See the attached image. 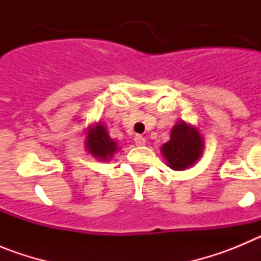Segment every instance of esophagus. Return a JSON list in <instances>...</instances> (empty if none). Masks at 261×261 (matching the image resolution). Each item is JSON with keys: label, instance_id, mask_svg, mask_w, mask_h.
Wrapping results in <instances>:
<instances>
[{"label": "esophagus", "instance_id": "obj_1", "mask_svg": "<svg viewBox=\"0 0 261 261\" xmlns=\"http://www.w3.org/2000/svg\"><path fill=\"white\" fill-rule=\"evenodd\" d=\"M135 142H136V145H137V146H144V145L146 144V138H145L144 136H141V135H137L135 137Z\"/></svg>", "mask_w": 261, "mask_h": 261}]
</instances>
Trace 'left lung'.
Segmentation results:
<instances>
[{
  "instance_id": "1",
  "label": "left lung",
  "mask_w": 261,
  "mask_h": 261,
  "mask_svg": "<svg viewBox=\"0 0 261 261\" xmlns=\"http://www.w3.org/2000/svg\"><path fill=\"white\" fill-rule=\"evenodd\" d=\"M204 150V141L195 126L180 121L171 129L170 141L162 145L161 151L167 166L176 171L192 167Z\"/></svg>"
}]
</instances>
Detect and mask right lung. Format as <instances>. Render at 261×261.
<instances>
[{
    "instance_id": "1",
    "label": "right lung",
    "mask_w": 261,
    "mask_h": 261,
    "mask_svg": "<svg viewBox=\"0 0 261 261\" xmlns=\"http://www.w3.org/2000/svg\"><path fill=\"white\" fill-rule=\"evenodd\" d=\"M85 144L86 150L99 161H108L119 149L116 142L108 136L107 128L100 121L96 125L89 126Z\"/></svg>"
}]
</instances>
